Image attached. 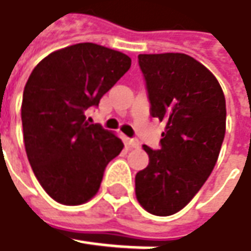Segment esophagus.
Segmentation results:
<instances>
[{
  "label": "esophagus",
  "mask_w": 251,
  "mask_h": 251,
  "mask_svg": "<svg viewBox=\"0 0 251 251\" xmlns=\"http://www.w3.org/2000/svg\"><path fill=\"white\" fill-rule=\"evenodd\" d=\"M126 144H127L130 149H139V147H140V143L137 142L136 139H127V140H126Z\"/></svg>",
  "instance_id": "obj_1"
}]
</instances>
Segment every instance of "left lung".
<instances>
[{
  "label": "left lung",
  "mask_w": 251,
  "mask_h": 251,
  "mask_svg": "<svg viewBox=\"0 0 251 251\" xmlns=\"http://www.w3.org/2000/svg\"><path fill=\"white\" fill-rule=\"evenodd\" d=\"M139 65L151 115L167 126L161 150L143 146L150 162L136 175V199L152 215L168 217L190 203L217 164L226 129L225 96L193 56L140 54Z\"/></svg>",
  "instance_id": "8db88e82"
}]
</instances>
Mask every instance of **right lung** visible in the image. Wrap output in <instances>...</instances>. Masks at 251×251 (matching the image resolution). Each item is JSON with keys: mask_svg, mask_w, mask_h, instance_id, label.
<instances>
[{"mask_svg": "<svg viewBox=\"0 0 251 251\" xmlns=\"http://www.w3.org/2000/svg\"><path fill=\"white\" fill-rule=\"evenodd\" d=\"M132 59L94 43L56 50L29 76L22 100L23 142L31 169L51 199L87 203L99 192L104 169L119 155L117 133L86 121V109L129 71Z\"/></svg>", "mask_w": 251, "mask_h": 251, "instance_id": "add662e5", "label": "right lung"}]
</instances>
